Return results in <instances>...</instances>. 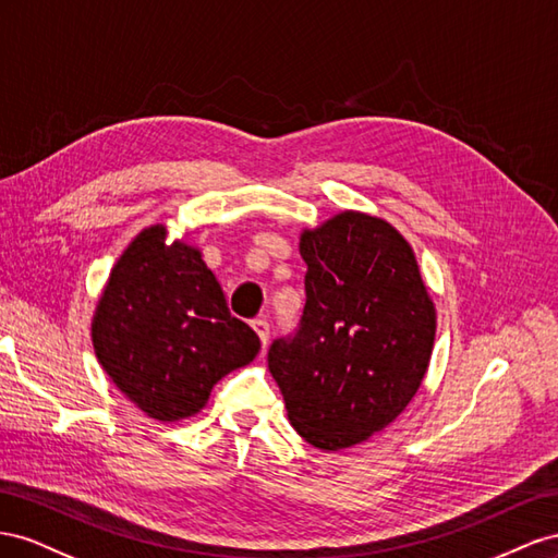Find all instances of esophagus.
Listing matches in <instances>:
<instances>
[{
  "label": "esophagus",
  "mask_w": 558,
  "mask_h": 558,
  "mask_svg": "<svg viewBox=\"0 0 558 558\" xmlns=\"http://www.w3.org/2000/svg\"><path fill=\"white\" fill-rule=\"evenodd\" d=\"M252 329L259 333L262 345L266 348V343H268V333H270V329H268V323H266V317H254V320H252Z\"/></svg>",
  "instance_id": "1"
}]
</instances>
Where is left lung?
Returning a JSON list of instances; mask_svg holds the SVG:
<instances>
[{"mask_svg":"<svg viewBox=\"0 0 558 558\" xmlns=\"http://www.w3.org/2000/svg\"><path fill=\"white\" fill-rule=\"evenodd\" d=\"M306 306L268 348V369L296 433L323 451L390 425L421 388L435 306L411 245L388 221L341 213L301 233Z\"/></svg>","mask_w":558,"mask_h":558,"instance_id":"left-lung-1","label":"left lung"}]
</instances>
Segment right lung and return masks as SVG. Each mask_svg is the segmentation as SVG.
<instances>
[{
	"instance_id": "obj_1",
	"label": "right lung",
	"mask_w": 558,
	"mask_h": 558,
	"mask_svg": "<svg viewBox=\"0 0 558 558\" xmlns=\"http://www.w3.org/2000/svg\"><path fill=\"white\" fill-rule=\"evenodd\" d=\"M142 231L111 268L93 317V345L117 388L156 421L198 413L229 372L259 353V337L229 313L201 252Z\"/></svg>"
}]
</instances>
